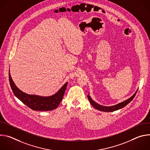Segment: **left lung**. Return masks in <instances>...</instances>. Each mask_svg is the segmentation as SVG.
<instances>
[{
  "instance_id": "1",
  "label": "left lung",
  "mask_w": 150,
  "mask_h": 150,
  "mask_svg": "<svg viewBox=\"0 0 150 150\" xmlns=\"http://www.w3.org/2000/svg\"><path fill=\"white\" fill-rule=\"evenodd\" d=\"M137 91L135 92V93L131 97L129 98H128L127 100L122 102V103H120L116 105H112V106H109V107H107V106H103V105H100L98 104H97V103H96L95 101H94L92 98H91V97L89 96V94L88 95V98L90 102V103L91 104V105L94 107V108H96V109L98 110H100V111H102V112H114V111H116V110H117L119 109H120L123 108H124L125 106H126L127 104H129L133 99L135 97L137 93Z\"/></svg>"
}]
</instances>
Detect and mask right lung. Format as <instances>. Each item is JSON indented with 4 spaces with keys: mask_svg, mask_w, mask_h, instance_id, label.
I'll return each mask as SVG.
<instances>
[{
    "mask_svg": "<svg viewBox=\"0 0 150 150\" xmlns=\"http://www.w3.org/2000/svg\"><path fill=\"white\" fill-rule=\"evenodd\" d=\"M9 79L14 95L32 110L38 111H49L56 109L63 98L68 85V82L65 83L55 94L52 96L42 97L30 95L21 91L13 82L10 71L9 72Z\"/></svg>",
    "mask_w": 150,
    "mask_h": 150,
    "instance_id": "right-lung-1",
    "label": "right lung"
}]
</instances>
